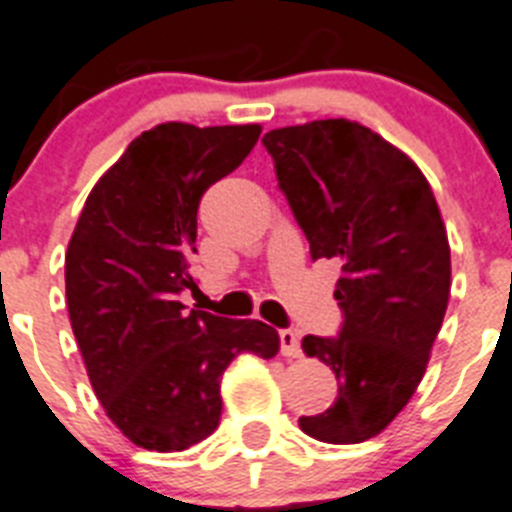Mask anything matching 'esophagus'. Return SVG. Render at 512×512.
Returning a JSON list of instances; mask_svg holds the SVG:
<instances>
[{
  "mask_svg": "<svg viewBox=\"0 0 512 512\" xmlns=\"http://www.w3.org/2000/svg\"><path fill=\"white\" fill-rule=\"evenodd\" d=\"M280 350H282V356L287 358H301L303 350H301V337H298V332H293V329H282Z\"/></svg>",
  "mask_w": 512,
  "mask_h": 512,
  "instance_id": "34e87169",
  "label": "esophagus"
}]
</instances>
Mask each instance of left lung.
Returning <instances> with one entry per match:
<instances>
[{
	"instance_id": "obj_1",
	"label": "left lung",
	"mask_w": 512,
	"mask_h": 512,
	"mask_svg": "<svg viewBox=\"0 0 512 512\" xmlns=\"http://www.w3.org/2000/svg\"><path fill=\"white\" fill-rule=\"evenodd\" d=\"M264 146L311 259L342 266L340 337H303L340 395L298 424L319 442L358 445L384 432L424 379L450 301L445 222L418 164L361 122L277 128Z\"/></svg>"
}]
</instances>
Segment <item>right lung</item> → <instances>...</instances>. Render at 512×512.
Returning a JSON list of instances; mask_svg holds the SVG:
<instances>
[{
  "mask_svg": "<svg viewBox=\"0 0 512 512\" xmlns=\"http://www.w3.org/2000/svg\"><path fill=\"white\" fill-rule=\"evenodd\" d=\"M261 125L162 122L99 177L65 253L73 335L104 413L133 445L188 450L219 426V382L240 353L274 358L256 319L185 311L196 214L209 185L251 154Z\"/></svg>",
  "mask_w": 512,
  "mask_h": 512,
  "instance_id": "add662e5",
  "label": "right lung"
}]
</instances>
